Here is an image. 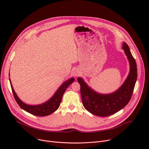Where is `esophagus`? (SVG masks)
<instances>
[{
    "label": "esophagus",
    "mask_w": 149,
    "mask_h": 149,
    "mask_svg": "<svg viewBox=\"0 0 149 149\" xmlns=\"http://www.w3.org/2000/svg\"><path fill=\"white\" fill-rule=\"evenodd\" d=\"M72 74H73V75L74 76V77H78V76H79V75H80V71L79 70H77V69H75V70H74V71L72 72Z\"/></svg>",
    "instance_id": "esophagus-1"
}]
</instances>
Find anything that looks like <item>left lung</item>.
Returning a JSON list of instances; mask_svg holds the SVG:
<instances>
[{
	"mask_svg": "<svg viewBox=\"0 0 149 149\" xmlns=\"http://www.w3.org/2000/svg\"><path fill=\"white\" fill-rule=\"evenodd\" d=\"M123 49L129 61L130 72L121 86L115 92L101 94L89 88L81 77L77 79L80 84L82 103L84 108L93 115L107 116L114 114L126 106L131 99L137 79V66L126 43H123Z\"/></svg>",
	"mask_w": 149,
	"mask_h": 149,
	"instance_id": "1",
	"label": "left lung"
}]
</instances>
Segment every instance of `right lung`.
<instances>
[{"instance_id":"obj_1","label":"right lung","mask_w":149,"mask_h":149,"mask_svg":"<svg viewBox=\"0 0 149 149\" xmlns=\"http://www.w3.org/2000/svg\"><path fill=\"white\" fill-rule=\"evenodd\" d=\"M10 81L14 98L19 106L23 110L31 114L38 116H45L52 113L57 109H58L61 103L63 95V93L69 86L74 81V78H71V79L64 82L58 88L57 92L54 93V95L51 99L47 101L46 102L39 105H28L23 103V101L19 99L16 93H15L13 88L10 79Z\"/></svg>"}]
</instances>
